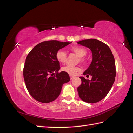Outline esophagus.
Masks as SVG:
<instances>
[{
	"mask_svg": "<svg viewBox=\"0 0 133 133\" xmlns=\"http://www.w3.org/2000/svg\"><path fill=\"white\" fill-rule=\"evenodd\" d=\"M69 76H70V79H73V78H74V76H73V75H69Z\"/></svg>",
	"mask_w": 133,
	"mask_h": 133,
	"instance_id": "obj_1",
	"label": "esophagus"
}]
</instances>
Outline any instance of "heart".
Returning <instances> with one entry per match:
<instances>
[{
	"instance_id": "1",
	"label": "heart",
	"mask_w": 133,
	"mask_h": 133,
	"mask_svg": "<svg viewBox=\"0 0 133 133\" xmlns=\"http://www.w3.org/2000/svg\"><path fill=\"white\" fill-rule=\"evenodd\" d=\"M71 50L79 57L78 62H80L83 64L87 63V59L84 56L86 55L87 51L85 48L82 46H73L71 48ZM56 58L60 63H64L66 61L67 54L65 51L59 50L56 53ZM62 70L69 75H73L80 71L81 68L79 66L66 65L62 68Z\"/></svg>"
}]
</instances>
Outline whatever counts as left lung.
Segmentation results:
<instances>
[{"mask_svg": "<svg viewBox=\"0 0 133 133\" xmlns=\"http://www.w3.org/2000/svg\"><path fill=\"white\" fill-rule=\"evenodd\" d=\"M91 50L92 60L83 74L92 76L91 80L80 78L82 84L78 87L80 98L88 103H95L104 99L112 86L116 75L115 63L112 52L107 44L94 39L77 42Z\"/></svg>", "mask_w": 133, "mask_h": 133, "instance_id": "left-lung-1", "label": "left lung"}]
</instances>
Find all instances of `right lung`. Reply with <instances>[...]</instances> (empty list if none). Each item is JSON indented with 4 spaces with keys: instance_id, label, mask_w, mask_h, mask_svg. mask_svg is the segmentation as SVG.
<instances>
[{
    "instance_id": "1",
    "label": "right lung",
    "mask_w": 133,
    "mask_h": 133,
    "mask_svg": "<svg viewBox=\"0 0 133 133\" xmlns=\"http://www.w3.org/2000/svg\"><path fill=\"white\" fill-rule=\"evenodd\" d=\"M71 43L44 41L37 44L28 54L23 76L26 89L35 100L43 103L54 101L60 95L63 84L70 80L68 73H58L60 67L56 53Z\"/></svg>"
}]
</instances>
